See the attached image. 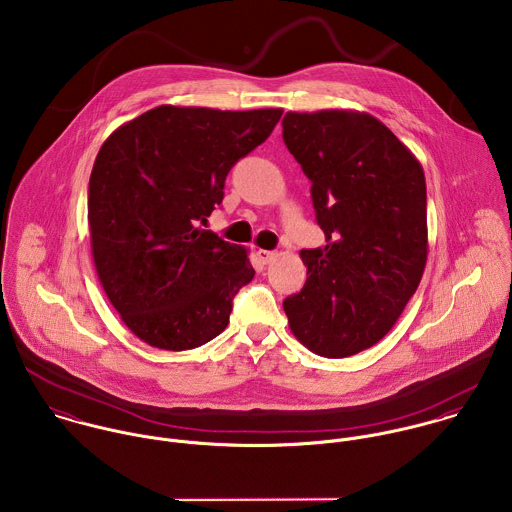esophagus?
Returning <instances> with one entry per match:
<instances>
[{
    "label": "esophagus",
    "mask_w": 512,
    "mask_h": 512,
    "mask_svg": "<svg viewBox=\"0 0 512 512\" xmlns=\"http://www.w3.org/2000/svg\"><path fill=\"white\" fill-rule=\"evenodd\" d=\"M276 256H278V252H274V250H258V258H260L264 264H270Z\"/></svg>",
    "instance_id": "1"
}]
</instances>
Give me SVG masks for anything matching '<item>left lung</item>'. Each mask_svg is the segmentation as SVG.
Listing matches in <instances>:
<instances>
[{
    "label": "left lung",
    "instance_id": "obj_1",
    "mask_svg": "<svg viewBox=\"0 0 512 512\" xmlns=\"http://www.w3.org/2000/svg\"><path fill=\"white\" fill-rule=\"evenodd\" d=\"M284 143L312 182L324 248L302 250L308 280L284 300L292 334L322 357L381 340L415 294L427 262L421 163L375 117L286 113Z\"/></svg>",
    "mask_w": 512,
    "mask_h": 512
}]
</instances>
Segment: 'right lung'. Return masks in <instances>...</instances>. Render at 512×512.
Returning a JSON list of instances; mask_svg holds the SVG:
<instances>
[{"mask_svg":"<svg viewBox=\"0 0 512 512\" xmlns=\"http://www.w3.org/2000/svg\"><path fill=\"white\" fill-rule=\"evenodd\" d=\"M282 109L161 105L103 143L87 218L101 286L139 340L182 351L228 326L254 278L246 248L202 230L230 169L262 145Z\"/></svg>","mask_w":512,"mask_h":512,"instance_id":"add662e5","label":"right lung"}]
</instances>
